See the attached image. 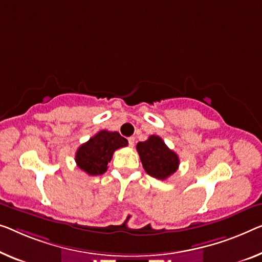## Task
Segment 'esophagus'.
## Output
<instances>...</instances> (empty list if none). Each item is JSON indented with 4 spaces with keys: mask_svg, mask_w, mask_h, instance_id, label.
I'll return each instance as SVG.
<instances>
[{
    "mask_svg": "<svg viewBox=\"0 0 262 262\" xmlns=\"http://www.w3.org/2000/svg\"><path fill=\"white\" fill-rule=\"evenodd\" d=\"M134 142H135V139L130 136V138H128V143H129L130 147H134Z\"/></svg>",
    "mask_w": 262,
    "mask_h": 262,
    "instance_id": "34e87169",
    "label": "esophagus"
}]
</instances>
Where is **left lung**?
Instances as JSON below:
<instances>
[{
    "instance_id": "left-lung-1",
    "label": "left lung",
    "mask_w": 262,
    "mask_h": 262,
    "mask_svg": "<svg viewBox=\"0 0 262 262\" xmlns=\"http://www.w3.org/2000/svg\"><path fill=\"white\" fill-rule=\"evenodd\" d=\"M136 150L146 173L159 180H166L179 168L178 154L169 149L158 135H150L146 141L139 142Z\"/></svg>"
}]
</instances>
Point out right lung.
Listing matches in <instances>:
<instances>
[{"label":"right lung","instance_id":"1","mask_svg":"<svg viewBox=\"0 0 262 262\" xmlns=\"http://www.w3.org/2000/svg\"><path fill=\"white\" fill-rule=\"evenodd\" d=\"M127 146L128 141L118 132L100 130L76 150V165L92 177L101 175L107 171L114 151Z\"/></svg>","mask_w":262,"mask_h":262}]
</instances>
